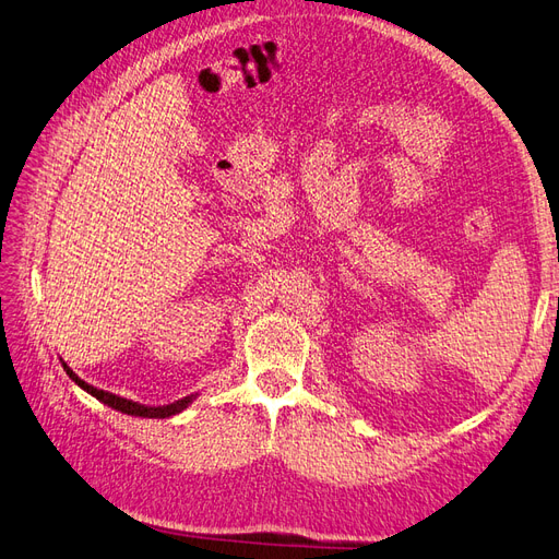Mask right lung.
<instances>
[{
	"mask_svg": "<svg viewBox=\"0 0 559 559\" xmlns=\"http://www.w3.org/2000/svg\"><path fill=\"white\" fill-rule=\"evenodd\" d=\"M61 366H63V370L68 373V378L73 380V382L78 384V388H82L87 394L96 396L102 404H106V406H110V408H116V411H120V413H127V416H134V418H171V416H179V413H181L183 408H189V406L195 402V399H198V394H189V396H183V399H177V402H171V404L146 406V404L132 402V399H124V396H118V394H112V392L98 390V388H94V384L84 382L82 378H78V376L73 373V368H70L63 359H61Z\"/></svg>",
	"mask_w": 559,
	"mask_h": 559,
	"instance_id": "obj_1",
	"label": "right lung"
}]
</instances>
